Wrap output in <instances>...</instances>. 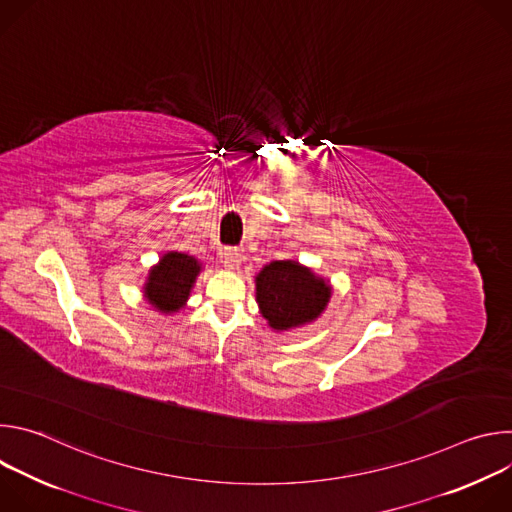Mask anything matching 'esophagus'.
<instances>
[{"label":"esophagus","instance_id":"1","mask_svg":"<svg viewBox=\"0 0 512 512\" xmlns=\"http://www.w3.org/2000/svg\"><path fill=\"white\" fill-rule=\"evenodd\" d=\"M221 263H223L225 269H229V271L239 269V265H241V251H239V249H233V247H225V249L221 251Z\"/></svg>","mask_w":512,"mask_h":512}]
</instances>
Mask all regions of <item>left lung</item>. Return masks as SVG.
Returning a JSON list of instances; mask_svg holds the SVG:
<instances>
[{"label":"left lung","instance_id":"8db88e82","mask_svg":"<svg viewBox=\"0 0 512 512\" xmlns=\"http://www.w3.org/2000/svg\"><path fill=\"white\" fill-rule=\"evenodd\" d=\"M332 298V285L294 259L271 261L255 275L259 314L273 332H287L316 322Z\"/></svg>","mask_w":512,"mask_h":512}]
</instances>
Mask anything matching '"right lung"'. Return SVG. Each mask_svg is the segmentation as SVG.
<instances>
[{
    "label": "right lung",
    "instance_id": "obj_1",
    "mask_svg": "<svg viewBox=\"0 0 512 512\" xmlns=\"http://www.w3.org/2000/svg\"><path fill=\"white\" fill-rule=\"evenodd\" d=\"M200 271L202 263L194 255L166 251L145 277L143 300L164 316L178 314L186 308Z\"/></svg>",
    "mask_w": 512,
    "mask_h": 512
}]
</instances>
